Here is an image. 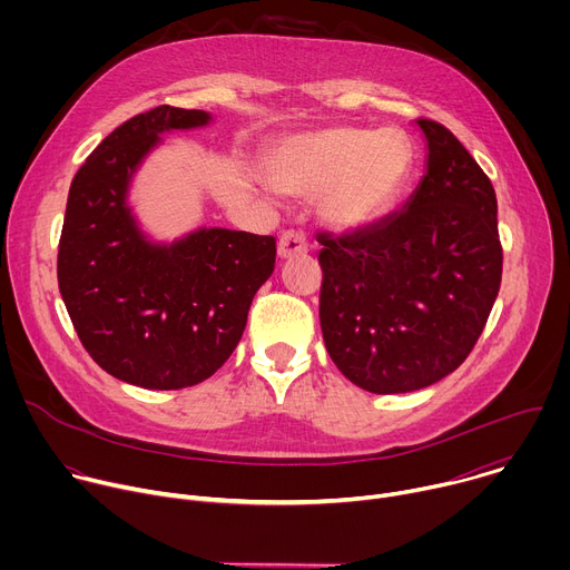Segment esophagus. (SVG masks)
<instances>
[{"mask_svg":"<svg viewBox=\"0 0 570 570\" xmlns=\"http://www.w3.org/2000/svg\"><path fill=\"white\" fill-rule=\"evenodd\" d=\"M308 250V243L302 234L297 232H284L279 236V243H277V255L279 259H291L295 255H304Z\"/></svg>","mask_w":570,"mask_h":570,"instance_id":"1","label":"esophagus"}]
</instances>
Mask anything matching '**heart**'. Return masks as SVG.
Here are the masks:
<instances>
[{"label":"heart","instance_id":"heart-1","mask_svg":"<svg viewBox=\"0 0 570 570\" xmlns=\"http://www.w3.org/2000/svg\"><path fill=\"white\" fill-rule=\"evenodd\" d=\"M415 167L411 137L399 128L334 126L282 139L266 161L275 191L317 196L324 227L350 234L381 220Z\"/></svg>","mask_w":570,"mask_h":570}]
</instances>
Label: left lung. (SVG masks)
I'll return each instance as SVG.
<instances>
[{"label":"left lung","instance_id":"left-lung-1","mask_svg":"<svg viewBox=\"0 0 570 570\" xmlns=\"http://www.w3.org/2000/svg\"><path fill=\"white\" fill-rule=\"evenodd\" d=\"M415 124L426 171L401 212L338 238L317 236L324 345L374 394L422 390L458 370L501 288L490 178L442 124Z\"/></svg>","mask_w":570,"mask_h":570}]
</instances>
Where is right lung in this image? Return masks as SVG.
<instances>
[{"label":"right lung","mask_w":570,"mask_h":570,"mask_svg":"<svg viewBox=\"0 0 570 570\" xmlns=\"http://www.w3.org/2000/svg\"><path fill=\"white\" fill-rule=\"evenodd\" d=\"M212 124L159 106L112 130L71 180L58 288L88 354L115 379L180 390L234 352L255 293L275 271V238L198 227L174 240L144 232L130 185L161 135Z\"/></svg>","instance_id":"1"}]
</instances>
